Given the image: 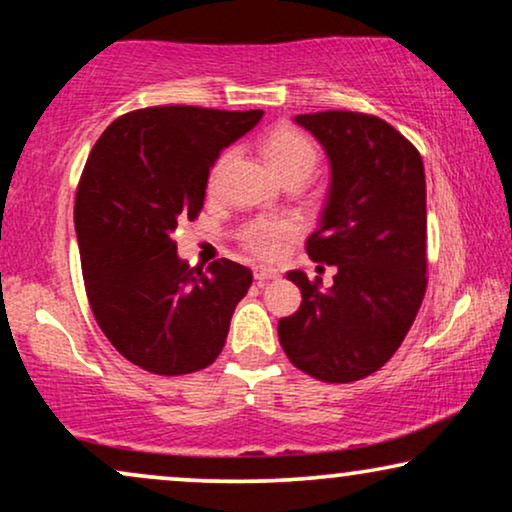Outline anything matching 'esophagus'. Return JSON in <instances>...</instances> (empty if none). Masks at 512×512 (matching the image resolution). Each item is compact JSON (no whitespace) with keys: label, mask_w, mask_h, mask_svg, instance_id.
Returning <instances> with one entry per match:
<instances>
[{"label":"esophagus","mask_w":512,"mask_h":512,"mask_svg":"<svg viewBox=\"0 0 512 512\" xmlns=\"http://www.w3.org/2000/svg\"><path fill=\"white\" fill-rule=\"evenodd\" d=\"M254 277L258 279V282H270V279L279 277V272L275 268H268V265H256Z\"/></svg>","instance_id":"esophagus-1"}]
</instances>
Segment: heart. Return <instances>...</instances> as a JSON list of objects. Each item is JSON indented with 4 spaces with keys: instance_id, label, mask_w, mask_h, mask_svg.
Returning <instances> with one entry per match:
<instances>
[{
    "instance_id": "obj_1",
    "label": "heart",
    "mask_w": 512,
    "mask_h": 512,
    "mask_svg": "<svg viewBox=\"0 0 512 512\" xmlns=\"http://www.w3.org/2000/svg\"><path fill=\"white\" fill-rule=\"evenodd\" d=\"M258 153L263 163L275 177L289 179H307L319 165V146L307 132L293 128V125H275L268 132H263L258 139ZM291 233L289 223H254L244 240L249 249H254L261 256H275L279 249V240Z\"/></svg>"
}]
</instances>
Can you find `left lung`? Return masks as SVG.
I'll use <instances>...</instances> for the list:
<instances>
[{"mask_svg": "<svg viewBox=\"0 0 512 512\" xmlns=\"http://www.w3.org/2000/svg\"><path fill=\"white\" fill-rule=\"evenodd\" d=\"M328 158L331 184L312 261L335 265L331 289L303 270V303L279 319L286 356L324 382L361 380L387 363L410 331L426 291V179L419 151L377 116L319 111L293 118Z\"/></svg>", "mask_w": 512, "mask_h": 512, "instance_id": "1", "label": "left lung"}]
</instances>
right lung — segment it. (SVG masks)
<instances>
[{"instance_id":"right-lung-1","label":"right lung","mask_w":512,"mask_h":512,"mask_svg":"<svg viewBox=\"0 0 512 512\" xmlns=\"http://www.w3.org/2000/svg\"><path fill=\"white\" fill-rule=\"evenodd\" d=\"M263 111L149 107L109 125L90 151L74 202L93 314L116 352L156 375L207 368L251 286L221 258L188 268L172 240L205 202L209 165Z\"/></svg>"}]
</instances>
